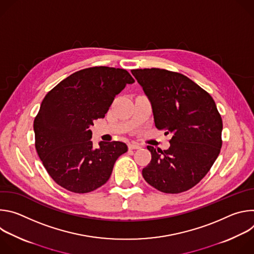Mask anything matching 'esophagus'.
Masks as SVG:
<instances>
[{"instance_id":"34e87169","label":"esophagus","mask_w":254,"mask_h":254,"mask_svg":"<svg viewBox=\"0 0 254 254\" xmlns=\"http://www.w3.org/2000/svg\"><path fill=\"white\" fill-rule=\"evenodd\" d=\"M128 149L129 150H138V149H140V146L137 143L131 142V143H128Z\"/></svg>"}]
</instances>
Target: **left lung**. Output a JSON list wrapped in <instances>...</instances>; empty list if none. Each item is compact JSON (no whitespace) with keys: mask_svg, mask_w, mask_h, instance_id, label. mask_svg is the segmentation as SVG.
<instances>
[{"mask_svg":"<svg viewBox=\"0 0 254 254\" xmlns=\"http://www.w3.org/2000/svg\"><path fill=\"white\" fill-rule=\"evenodd\" d=\"M131 73L152 104L155 126L172 134L168 150L148 146L147 182L164 193L177 194L198 184L219 156L222 119L211 95L187 76L160 68Z\"/></svg>","mask_w":254,"mask_h":254,"instance_id":"left-lung-1","label":"left lung"}]
</instances>
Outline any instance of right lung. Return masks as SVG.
I'll return each mask as SVG.
<instances>
[{"label":"right lung","mask_w":254,"mask_h":254,"mask_svg":"<svg viewBox=\"0 0 254 254\" xmlns=\"http://www.w3.org/2000/svg\"><path fill=\"white\" fill-rule=\"evenodd\" d=\"M134 79L125 69L96 66L71 74L44 97L34 120L35 147L55 182L74 193L91 192L107 182L123 141H91L93 121L103 119L115 97Z\"/></svg>","instance_id":"add662e5"}]
</instances>
